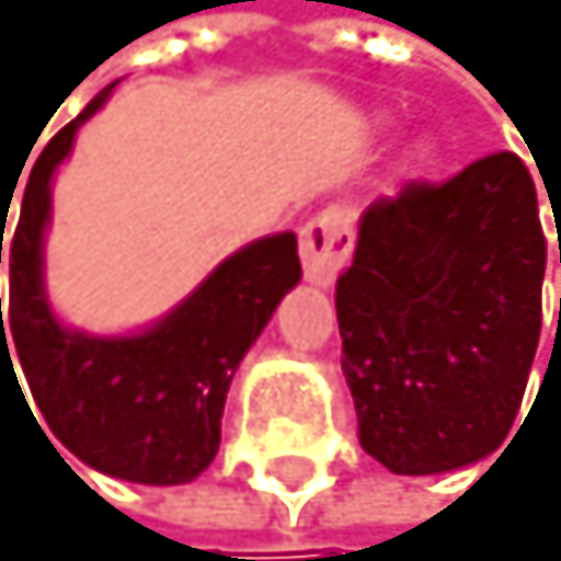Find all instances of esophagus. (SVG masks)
Here are the masks:
<instances>
[{"label": "esophagus", "mask_w": 561, "mask_h": 561, "mask_svg": "<svg viewBox=\"0 0 561 561\" xmlns=\"http://www.w3.org/2000/svg\"><path fill=\"white\" fill-rule=\"evenodd\" d=\"M352 214L344 206H325L300 231V261L311 283L330 286L352 256Z\"/></svg>", "instance_id": "34e87169"}]
</instances>
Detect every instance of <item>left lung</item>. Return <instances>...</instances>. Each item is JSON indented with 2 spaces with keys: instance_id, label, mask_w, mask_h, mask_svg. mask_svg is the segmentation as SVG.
<instances>
[{
  "instance_id": "1",
  "label": "left lung",
  "mask_w": 561,
  "mask_h": 561,
  "mask_svg": "<svg viewBox=\"0 0 561 561\" xmlns=\"http://www.w3.org/2000/svg\"><path fill=\"white\" fill-rule=\"evenodd\" d=\"M545 264L537 187L515 151L366 209L336 322L369 457L435 476L504 446L540 341Z\"/></svg>"
}]
</instances>
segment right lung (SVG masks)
Segmentation results:
<instances>
[{
    "mask_svg": "<svg viewBox=\"0 0 561 561\" xmlns=\"http://www.w3.org/2000/svg\"><path fill=\"white\" fill-rule=\"evenodd\" d=\"M107 93L112 85L96 93L35 159L21 195V217L5 242L16 184L0 198V264L2 256L10 264V305L0 308V385L2 374H10V385L21 388L16 358L46 427L82 465L126 482L176 485L192 482L217 457L231 377L278 300L300 278L297 239L294 231H283L245 245L173 316L137 336L65 330L43 294L49 181L71 151L76 129L107 101Z\"/></svg>",
    "mask_w": 561,
    "mask_h": 561,
    "instance_id": "1",
    "label": "right lung"
}]
</instances>
